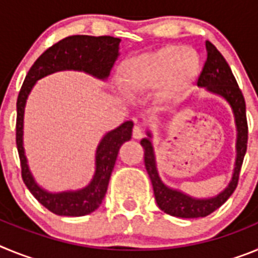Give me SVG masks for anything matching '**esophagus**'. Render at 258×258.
<instances>
[{"instance_id":"1","label":"esophagus","mask_w":258,"mask_h":258,"mask_svg":"<svg viewBox=\"0 0 258 258\" xmlns=\"http://www.w3.org/2000/svg\"><path fill=\"white\" fill-rule=\"evenodd\" d=\"M143 137V129L140 126V125H136L133 127V138L134 140H141Z\"/></svg>"}]
</instances>
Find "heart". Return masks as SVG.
I'll list each match as a JSON object with an SVG mask.
<instances>
[{
  "instance_id": "obj_1",
  "label": "heart",
  "mask_w": 258,
  "mask_h": 258,
  "mask_svg": "<svg viewBox=\"0 0 258 258\" xmlns=\"http://www.w3.org/2000/svg\"><path fill=\"white\" fill-rule=\"evenodd\" d=\"M200 70L197 52L164 46L127 59L120 67L118 84L127 95L156 89L159 102H168L195 81Z\"/></svg>"
}]
</instances>
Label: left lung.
I'll return each mask as SVG.
<instances>
[{
  "label": "left lung",
  "instance_id": "8db88e82",
  "mask_svg": "<svg viewBox=\"0 0 258 258\" xmlns=\"http://www.w3.org/2000/svg\"><path fill=\"white\" fill-rule=\"evenodd\" d=\"M207 60L202 74L198 79V86L207 89V92L223 98L229 103L234 115V121L236 127V142H235V163L231 179L225 190L211 198H194L188 194L177 188L169 187L163 182L159 175L155 156L154 145H152V133L147 131V138L141 141V145L145 149V165L149 173L154 187L155 200L161 211L165 213L181 218H199L206 217L212 212L220 208L226 202L234 190L238 186L239 173L241 164L247 151L248 141V125L245 116V102L241 94L235 77L232 75L231 68L222 56L217 47L212 42L206 41Z\"/></svg>",
  "mask_w": 258,
  "mask_h": 258
}]
</instances>
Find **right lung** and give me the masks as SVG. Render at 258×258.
<instances>
[{"mask_svg":"<svg viewBox=\"0 0 258 258\" xmlns=\"http://www.w3.org/2000/svg\"><path fill=\"white\" fill-rule=\"evenodd\" d=\"M120 38L111 36H70L52 45L35 61L27 74L17 102V146L22 164L23 181L38 202L58 216L80 217L99 208L107 192L111 173L122 143L132 138L133 121H125L103 136L95 151V170L92 181L79 190L50 192L41 187L29 169L24 150V109L27 99L38 80L59 71L85 72L106 81L118 56Z\"/></svg>","mask_w":258,"mask_h":258,"instance_id":"obj_1","label":"right lung"}]
</instances>
